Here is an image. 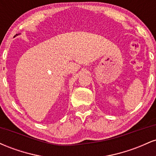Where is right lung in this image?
Here are the masks:
<instances>
[{
    "mask_svg": "<svg viewBox=\"0 0 156 156\" xmlns=\"http://www.w3.org/2000/svg\"><path fill=\"white\" fill-rule=\"evenodd\" d=\"M16 35H17V34H16Z\"/></svg>",
    "mask_w": 156,
    "mask_h": 156,
    "instance_id": "add662e5",
    "label": "right lung"
}]
</instances>
